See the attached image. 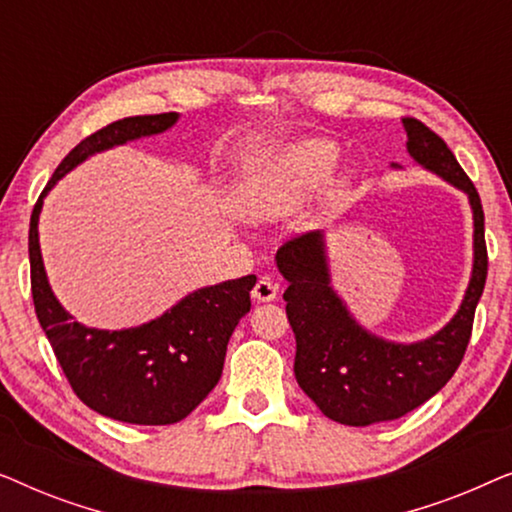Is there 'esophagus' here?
Returning <instances> with one entry per match:
<instances>
[{"instance_id": "esophagus-1", "label": "esophagus", "mask_w": 512, "mask_h": 512, "mask_svg": "<svg viewBox=\"0 0 512 512\" xmlns=\"http://www.w3.org/2000/svg\"><path fill=\"white\" fill-rule=\"evenodd\" d=\"M277 291H279V284L272 282L270 277H261L254 286V291H251V298L258 300V303H270V300L277 298Z\"/></svg>"}]
</instances>
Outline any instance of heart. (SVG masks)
Masks as SVG:
<instances>
[{"label":"heart","instance_id":"heart-1","mask_svg":"<svg viewBox=\"0 0 512 512\" xmlns=\"http://www.w3.org/2000/svg\"><path fill=\"white\" fill-rule=\"evenodd\" d=\"M338 149L326 139H300L256 160L237 186V202L251 216H277L300 205L331 177Z\"/></svg>","mask_w":512,"mask_h":512}]
</instances>
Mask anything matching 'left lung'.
I'll return each instance as SVG.
<instances>
[{
	"instance_id": "obj_1",
	"label": "left lung",
	"mask_w": 512,
	"mask_h": 512,
	"mask_svg": "<svg viewBox=\"0 0 512 512\" xmlns=\"http://www.w3.org/2000/svg\"><path fill=\"white\" fill-rule=\"evenodd\" d=\"M408 153L468 195L473 209V272L459 312L436 335L412 345L368 333L333 291L319 230L291 237L277 251L286 317L296 335L293 373L300 389L333 422L368 426L408 415L450 382L464 359L473 317L487 279L485 212L473 181L454 153L417 118H403Z\"/></svg>"
}]
</instances>
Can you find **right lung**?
Listing matches in <instances>:
<instances>
[{
    "label": "right lung",
    "mask_w": 512,
    "mask_h": 512,
    "mask_svg": "<svg viewBox=\"0 0 512 512\" xmlns=\"http://www.w3.org/2000/svg\"><path fill=\"white\" fill-rule=\"evenodd\" d=\"M179 114L130 116L81 139L53 172L30 219L34 312L74 394L90 410L128 424L163 426L191 415L221 380L230 335L249 312L256 277L205 286L172 310L137 328L100 331L74 321L48 286L39 249V214L46 193L93 153L165 132Z\"/></svg>",
    "instance_id": "add662e5"
}]
</instances>
